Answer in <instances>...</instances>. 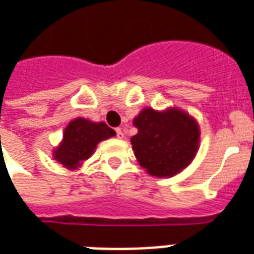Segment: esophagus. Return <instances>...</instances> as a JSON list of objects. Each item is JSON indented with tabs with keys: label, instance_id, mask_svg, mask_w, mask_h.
Here are the masks:
<instances>
[{
	"label": "esophagus",
	"instance_id": "34e87169",
	"mask_svg": "<svg viewBox=\"0 0 254 254\" xmlns=\"http://www.w3.org/2000/svg\"><path fill=\"white\" fill-rule=\"evenodd\" d=\"M116 133H117L118 138H124V132H122L121 127H117V129H116Z\"/></svg>",
	"mask_w": 254,
	"mask_h": 254
}]
</instances>
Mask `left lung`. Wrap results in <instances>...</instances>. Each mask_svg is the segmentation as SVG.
Returning a JSON list of instances; mask_svg holds the SVG:
<instances>
[{
    "label": "left lung",
    "mask_w": 254,
    "mask_h": 254,
    "mask_svg": "<svg viewBox=\"0 0 254 254\" xmlns=\"http://www.w3.org/2000/svg\"><path fill=\"white\" fill-rule=\"evenodd\" d=\"M138 129L130 138L142 168L152 176L171 178L194 160L199 145L198 122L180 109L146 108L133 120Z\"/></svg>",
    "instance_id": "left-lung-1"
}]
</instances>
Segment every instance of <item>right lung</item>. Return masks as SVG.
Masks as SVG:
<instances>
[{"label": "right lung", "mask_w": 254, "mask_h": 254, "mask_svg": "<svg viewBox=\"0 0 254 254\" xmlns=\"http://www.w3.org/2000/svg\"><path fill=\"white\" fill-rule=\"evenodd\" d=\"M116 134L105 122H91L75 118L63 133V140L54 151V159L67 170H75L93 155L98 142Z\"/></svg>", "instance_id": "add662e5"}]
</instances>
